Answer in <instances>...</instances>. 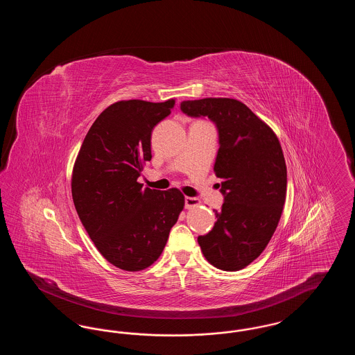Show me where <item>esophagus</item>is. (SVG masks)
I'll return each instance as SVG.
<instances>
[{
    "label": "esophagus",
    "instance_id": "34e87169",
    "mask_svg": "<svg viewBox=\"0 0 355 355\" xmlns=\"http://www.w3.org/2000/svg\"><path fill=\"white\" fill-rule=\"evenodd\" d=\"M200 205V200L196 197H185V207L186 209H193L196 206Z\"/></svg>",
    "mask_w": 355,
    "mask_h": 355
}]
</instances>
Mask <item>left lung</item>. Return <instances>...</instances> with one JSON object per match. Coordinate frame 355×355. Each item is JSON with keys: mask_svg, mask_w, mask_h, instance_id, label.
Listing matches in <instances>:
<instances>
[{"mask_svg": "<svg viewBox=\"0 0 355 355\" xmlns=\"http://www.w3.org/2000/svg\"><path fill=\"white\" fill-rule=\"evenodd\" d=\"M187 117H207L218 132L214 170L222 178L220 211L213 229L198 236L205 258L217 269L236 271L265 250L281 218L287 171L282 148L270 128L232 98L182 101Z\"/></svg>", "mask_w": 355, "mask_h": 355, "instance_id": "obj_1", "label": "left lung"}]
</instances>
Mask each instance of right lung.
<instances>
[{
	"label": "right lung",
	"instance_id": "right-lung-1",
	"mask_svg": "<svg viewBox=\"0 0 355 355\" xmlns=\"http://www.w3.org/2000/svg\"><path fill=\"white\" fill-rule=\"evenodd\" d=\"M173 106L174 100L110 105L89 129L74 164L78 217L98 252L122 270H142L158 259L185 205L178 189H144L137 181L152 159L153 129Z\"/></svg>",
	"mask_w": 355,
	"mask_h": 355
}]
</instances>
